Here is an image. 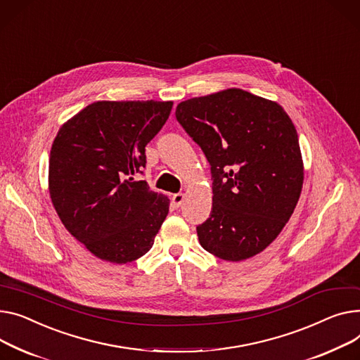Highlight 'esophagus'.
<instances>
[{
	"mask_svg": "<svg viewBox=\"0 0 360 360\" xmlns=\"http://www.w3.org/2000/svg\"><path fill=\"white\" fill-rule=\"evenodd\" d=\"M184 198H185V195L182 194V193H178V194H174V197H172V202H174V205L178 208L182 202H184Z\"/></svg>",
	"mask_w": 360,
	"mask_h": 360,
	"instance_id": "34e87169",
	"label": "esophagus"
}]
</instances>
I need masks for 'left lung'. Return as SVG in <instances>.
Listing matches in <instances>:
<instances>
[{"instance_id":"8db88e82","label":"left lung","mask_w":360,"mask_h":360,"mask_svg":"<svg viewBox=\"0 0 360 360\" xmlns=\"http://www.w3.org/2000/svg\"><path fill=\"white\" fill-rule=\"evenodd\" d=\"M175 115L211 166L212 208L197 227L201 246L230 262L265 250L288 223L304 182L290 115L238 88L182 101Z\"/></svg>"}]
</instances>
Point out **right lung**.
Wrapping results in <instances>:
<instances>
[{
    "label": "right lung",
    "mask_w": 360,
    "mask_h": 360,
    "mask_svg": "<svg viewBox=\"0 0 360 360\" xmlns=\"http://www.w3.org/2000/svg\"><path fill=\"white\" fill-rule=\"evenodd\" d=\"M172 105L97 101L59 129L49 159L51 198L65 229L94 256L122 265L153 246L169 198L134 176Z\"/></svg>",
    "instance_id": "right-lung-1"
}]
</instances>
